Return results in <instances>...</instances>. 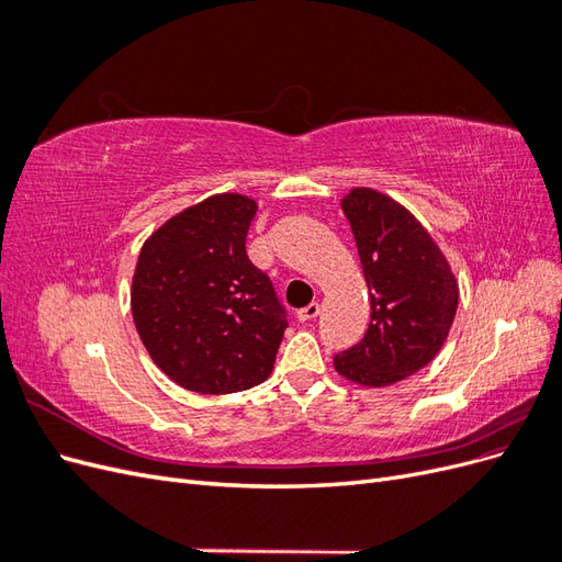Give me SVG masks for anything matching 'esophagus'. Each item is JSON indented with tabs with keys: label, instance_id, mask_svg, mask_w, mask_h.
I'll list each match as a JSON object with an SVG mask.
<instances>
[{
	"label": "esophagus",
	"instance_id": "esophagus-1",
	"mask_svg": "<svg viewBox=\"0 0 562 562\" xmlns=\"http://www.w3.org/2000/svg\"><path fill=\"white\" fill-rule=\"evenodd\" d=\"M318 314H321V304H318V302H312V304H307V307L297 312V321L307 323V321H314Z\"/></svg>",
	"mask_w": 562,
	"mask_h": 562
}]
</instances>
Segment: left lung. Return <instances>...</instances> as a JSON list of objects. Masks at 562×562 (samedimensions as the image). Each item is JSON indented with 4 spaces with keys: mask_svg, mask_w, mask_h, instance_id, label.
Listing matches in <instances>:
<instances>
[{
    "mask_svg": "<svg viewBox=\"0 0 562 562\" xmlns=\"http://www.w3.org/2000/svg\"><path fill=\"white\" fill-rule=\"evenodd\" d=\"M342 211L368 283L370 326L333 363L356 384H396L436 359L454 321L459 288L431 234L398 201L356 187Z\"/></svg>",
    "mask_w": 562,
    "mask_h": 562,
    "instance_id": "left-lung-1",
    "label": "left lung"
}]
</instances>
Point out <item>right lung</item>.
Returning a JSON list of instances; mask_svg holds the SVG:
<instances>
[{
    "label": "right lung",
    "instance_id": "1",
    "mask_svg": "<svg viewBox=\"0 0 562 562\" xmlns=\"http://www.w3.org/2000/svg\"><path fill=\"white\" fill-rule=\"evenodd\" d=\"M255 211L244 194H215L164 223L135 265L131 312L143 345L196 394L265 382L288 328L274 285L246 252Z\"/></svg>",
    "mask_w": 562,
    "mask_h": 562
}]
</instances>
